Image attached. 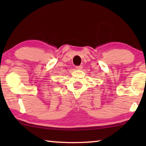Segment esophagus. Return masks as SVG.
<instances>
[{"mask_svg": "<svg viewBox=\"0 0 146 146\" xmlns=\"http://www.w3.org/2000/svg\"><path fill=\"white\" fill-rule=\"evenodd\" d=\"M76 69L78 70H82V66H76Z\"/></svg>", "mask_w": 146, "mask_h": 146, "instance_id": "esophagus-1", "label": "esophagus"}]
</instances>
